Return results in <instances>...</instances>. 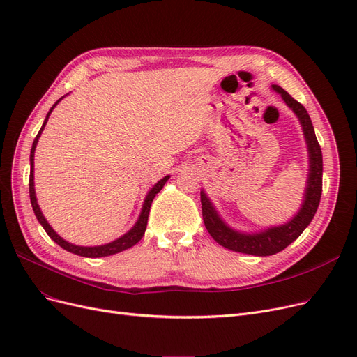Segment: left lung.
<instances>
[{"label":"left lung","instance_id":"8db88e82","mask_svg":"<svg viewBox=\"0 0 357 357\" xmlns=\"http://www.w3.org/2000/svg\"><path fill=\"white\" fill-rule=\"evenodd\" d=\"M273 89L278 92L284 99V102L294 111L298 121L302 124L303 135L307 144L309 177L302 208L298 209L293 220H290L287 224L271 227L261 233L245 234L228 227L220 218L205 192H201L202 217L206 230L212 236V238L225 249L255 256L275 255L286 249L290 243H293L305 231V228L310 224L312 218L315 217L322 195V152L315 136V130H313L309 114L301 102H297L291 95H289V92L277 86V84H273Z\"/></svg>","mask_w":357,"mask_h":357}]
</instances>
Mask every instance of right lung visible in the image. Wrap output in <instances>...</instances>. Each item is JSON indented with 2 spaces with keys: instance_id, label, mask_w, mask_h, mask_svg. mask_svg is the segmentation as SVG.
I'll return each instance as SVG.
<instances>
[{
  "instance_id": "add662e5",
  "label": "right lung",
  "mask_w": 357,
  "mask_h": 357,
  "mask_svg": "<svg viewBox=\"0 0 357 357\" xmlns=\"http://www.w3.org/2000/svg\"><path fill=\"white\" fill-rule=\"evenodd\" d=\"M64 98V96H63ZM63 98H60L59 101H56L51 109L48 111L47 114V119L44 121V124H42L39 133L36 135L35 140H33V145H32V149H31V176H29V195H31V204H32V208H33V212L35 215L38 218V221L40 222V225L44 227V230L47 231V234L55 241L56 245L61 246L63 249H66L67 252H71L75 255H79V256H84V258H101V256H109V255H114V253H119V252H123L126 249H129L132 246H135L137 241L144 237L145 234V230H146V224H148V217H149V211H151V205H152V201L153 197L156 196V193H158L162 188L164 184L167 183V180L169 178V176H165L164 178H161L158 183L155 184V186L149 190V193L146 195L145 197V202H144V206H142V212L139 215V220L132 227V230L127 231L124 236H121L120 238L111 241V243L108 245H102V246H93V248H88V246H76V245H71L68 243V241H66L64 238H61L59 234H56L52 227L48 224V221L45 220V217L42 215V212L39 209V205L36 202V195H35V183H33V156H35V148L38 145V139L40 137V133L42 130H44V127L48 121V117L50 114L52 112V109L55 108V105L59 104Z\"/></svg>"
}]
</instances>
